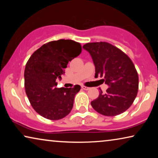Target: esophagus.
<instances>
[{"instance_id":"1","label":"esophagus","mask_w":158,"mask_h":158,"mask_svg":"<svg viewBox=\"0 0 158 158\" xmlns=\"http://www.w3.org/2000/svg\"><path fill=\"white\" fill-rule=\"evenodd\" d=\"M82 88H83V90H89V89H90V88L86 87V86H84V85L82 86Z\"/></svg>"}]
</instances>
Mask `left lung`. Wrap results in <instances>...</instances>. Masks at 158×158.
Wrapping results in <instances>:
<instances>
[{
  "mask_svg": "<svg viewBox=\"0 0 158 158\" xmlns=\"http://www.w3.org/2000/svg\"><path fill=\"white\" fill-rule=\"evenodd\" d=\"M95 65V77H103L109 86L101 90L92 107L99 114L114 116L123 113L132 104L137 96L139 77L133 62L126 54L107 42H93L83 45Z\"/></svg>",
  "mask_w": 158,
  "mask_h": 158,
  "instance_id": "left-lung-1",
  "label": "left lung"
}]
</instances>
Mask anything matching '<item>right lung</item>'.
Returning <instances> with one entry per match:
<instances>
[{"label": "right lung", "mask_w": 158, "mask_h": 158, "mask_svg": "<svg viewBox=\"0 0 158 158\" xmlns=\"http://www.w3.org/2000/svg\"><path fill=\"white\" fill-rule=\"evenodd\" d=\"M81 45L69 40L43 44L28 60L24 70L26 94L33 109L43 117L58 120L68 115L81 86L56 88L69 61L81 52Z\"/></svg>", "instance_id": "right-lung-1"}]
</instances>
